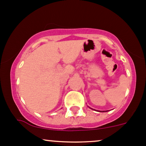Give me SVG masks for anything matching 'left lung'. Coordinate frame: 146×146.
<instances>
[{"label":"left lung","instance_id":"obj_1","mask_svg":"<svg viewBox=\"0 0 146 146\" xmlns=\"http://www.w3.org/2000/svg\"><path fill=\"white\" fill-rule=\"evenodd\" d=\"M100 112H101V111H100ZM103 112H104V111H103Z\"/></svg>","mask_w":146,"mask_h":146}]
</instances>
